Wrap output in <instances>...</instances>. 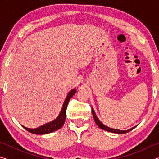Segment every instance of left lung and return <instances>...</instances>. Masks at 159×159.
Listing matches in <instances>:
<instances>
[{
  "instance_id": "8db88e82",
  "label": "left lung",
  "mask_w": 159,
  "mask_h": 159,
  "mask_svg": "<svg viewBox=\"0 0 159 159\" xmlns=\"http://www.w3.org/2000/svg\"><path fill=\"white\" fill-rule=\"evenodd\" d=\"M92 113H93V118L94 119H95V121L96 123V124L98 125V127L99 128L102 129V130H106V131H108V132H110V133H117V134H125V133H128V132L131 131L133 129H134V128L136 127V126H134V127H133L130 129H128V130H118V129H114V128H111L108 127V126H107L105 125H104L103 123H102L100 120H99L98 119V116H97V115L95 114V111H94L93 108L92 107Z\"/></svg>"
}]
</instances>
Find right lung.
I'll return each mask as SVG.
<instances>
[{
  "instance_id": "1",
  "label": "right lung",
  "mask_w": 159,
  "mask_h": 159,
  "mask_svg": "<svg viewBox=\"0 0 159 159\" xmlns=\"http://www.w3.org/2000/svg\"><path fill=\"white\" fill-rule=\"evenodd\" d=\"M76 92V88H74L72 89L70 92L67 94V96L65 99V100L64 102V104L61 107V109L59 114L58 116L55 118V120H52V121L49 122L48 123H45V124L40 126L39 128H28L25 127V126L21 125L22 127L29 131V133H31L33 134H48L50 133H52V132H55L56 130L60 129L62 126L64 125V123L65 122L66 119V108L67 105H68V103L72 97H73L75 93Z\"/></svg>"
}]
</instances>
